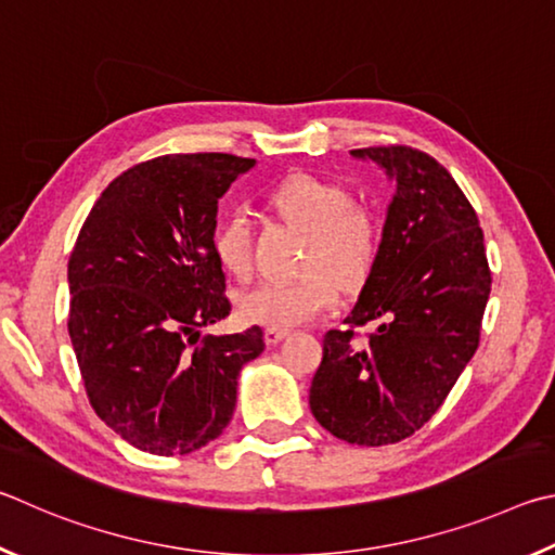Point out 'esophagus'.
<instances>
[{
    "label": "esophagus",
    "instance_id": "34e87169",
    "mask_svg": "<svg viewBox=\"0 0 555 555\" xmlns=\"http://www.w3.org/2000/svg\"><path fill=\"white\" fill-rule=\"evenodd\" d=\"M289 336L287 328H266V344L268 346H278L280 341H285Z\"/></svg>",
    "mask_w": 555,
    "mask_h": 555
}]
</instances>
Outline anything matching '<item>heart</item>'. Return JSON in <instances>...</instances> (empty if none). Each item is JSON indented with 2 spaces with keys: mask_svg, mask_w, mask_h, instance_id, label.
Listing matches in <instances>:
<instances>
[{
  "mask_svg": "<svg viewBox=\"0 0 555 555\" xmlns=\"http://www.w3.org/2000/svg\"><path fill=\"white\" fill-rule=\"evenodd\" d=\"M266 207L293 227L307 231L305 275L268 280L238 297L246 324L293 328L326 314L338 302V287L356 293L380 258L383 231L371 209L356 204L348 184L309 172L278 180L266 194ZM211 253L227 275L243 280L250 272V233L241 214H227L211 231Z\"/></svg>",
  "mask_w": 555,
  "mask_h": 555,
  "instance_id": "obj_1",
  "label": "heart"
}]
</instances>
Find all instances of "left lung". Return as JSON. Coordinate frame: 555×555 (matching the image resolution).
Listing matches in <instances>:
<instances>
[{
    "instance_id": "obj_1",
    "label": "left lung",
    "mask_w": 555,
    "mask_h": 555,
    "mask_svg": "<svg viewBox=\"0 0 555 555\" xmlns=\"http://www.w3.org/2000/svg\"><path fill=\"white\" fill-rule=\"evenodd\" d=\"M351 155L383 168L395 194L373 275L344 332L324 336L309 406L336 439L387 446L431 420L478 351L492 278L478 214L443 165L410 145ZM363 323L378 328L356 345Z\"/></svg>"
}]
</instances>
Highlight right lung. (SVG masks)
Returning <instances> with one entry per match:
<instances>
[{
  "instance_id": "add662e5",
  "label": "right lung",
  "mask_w": 555,
  "mask_h": 555,
  "mask_svg": "<svg viewBox=\"0 0 555 555\" xmlns=\"http://www.w3.org/2000/svg\"><path fill=\"white\" fill-rule=\"evenodd\" d=\"M256 160L188 153L133 165L109 182L67 262V332L96 416L135 449L184 455L227 429L238 373L262 328L199 338L227 319L211 253L219 199Z\"/></svg>"
}]
</instances>
